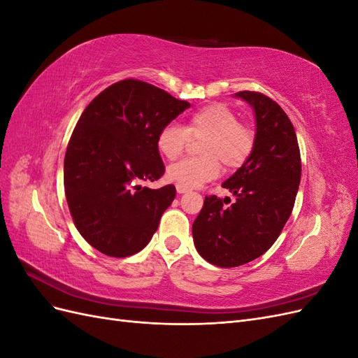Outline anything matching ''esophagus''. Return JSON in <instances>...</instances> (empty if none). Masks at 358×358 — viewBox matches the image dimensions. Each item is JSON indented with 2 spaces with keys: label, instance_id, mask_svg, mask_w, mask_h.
<instances>
[{
  "label": "esophagus",
  "instance_id": "esophagus-1",
  "mask_svg": "<svg viewBox=\"0 0 358 358\" xmlns=\"http://www.w3.org/2000/svg\"><path fill=\"white\" fill-rule=\"evenodd\" d=\"M176 191H178L179 194H183V192H188V191H189V188L183 187V185H176Z\"/></svg>",
  "mask_w": 358,
  "mask_h": 358
}]
</instances>
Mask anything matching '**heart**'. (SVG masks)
<instances>
[{"label": "heart", "mask_w": 358, "mask_h": 358, "mask_svg": "<svg viewBox=\"0 0 358 358\" xmlns=\"http://www.w3.org/2000/svg\"><path fill=\"white\" fill-rule=\"evenodd\" d=\"M191 138H204L201 158H187L167 167V179L187 188L199 187L212 180L220 173L219 161L225 169L243 166L251 157L255 145L252 127L239 121L231 107L212 103L194 112L185 128L167 124L157 134L158 152L167 159H176L185 150Z\"/></svg>", "instance_id": "1"}]
</instances>
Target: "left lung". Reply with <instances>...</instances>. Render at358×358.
<instances>
[{"label":"left lung","mask_w":358,"mask_h":358,"mask_svg":"<svg viewBox=\"0 0 358 358\" xmlns=\"http://www.w3.org/2000/svg\"><path fill=\"white\" fill-rule=\"evenodd\" d=\"M255 113L251 157L222 187L236 200L206 197L192 224L199 254L218 267H237L275 243L294 208L301 161L297 136L280 106L262 92L241 91Z\"/></svg>","instance_id":"left-lung-1"}]
</instances>
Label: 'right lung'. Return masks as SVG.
<instances>
[{
  "label": "right lung",
  "instance_id": "obj_1",
  "mask_svg": "<svg viewBox=\"0 0 358 358\" xmlns=\"http://www.w3.org/2000/svg\"><path fill=\"white\" fill-rule=\"evenodd\" d=\"M189 103L127 79L100 92L79 117L64 158V189L76 229L104 255L149 243L176 188L143 187L164 175L157 134Z\"/></svg>",
  "mask_w": 358,
  "mask_h": 358
}]
</instances>
